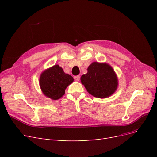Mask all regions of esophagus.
Segmentation results:
<instances>
[{
    "mask_svg": "<svg viewBox=\"0 0 157 157\" xmlns=\"http://www.w3.org/2000/svg\"><path fill=\"white\" fill-rule=\"evenodd\" d=\"M80 76L79 75H77V76H75L74 77V78H75V80H77V81H79V80H80Z\"/></svg>",
    "mask_w": 157,
    "mask_h": 157,
    "instance_id": "esophagus-1",
    "label": "esophagus"
}]
</instances>
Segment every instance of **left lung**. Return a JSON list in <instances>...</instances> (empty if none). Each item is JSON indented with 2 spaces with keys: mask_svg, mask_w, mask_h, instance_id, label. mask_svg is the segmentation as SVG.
Instances as JSON below:
<instances>
[{
  "mask_svg": "<svg viewBox=\"0 0 157 157\" xmlns=\"http://www.w3.org/2000/svg\"><path fill=\"white\" fill-rule=\"evenodd\" d=\"M80 80L88 92L98 98L111 96L118 87L115 71L106 63H92L88 67V73L82 75Z\"/></svg>",
  "mask_w": 157,
  "mask_h": 157,
  "instance_id": "left-lung-1",
  "label": "left lung"
}]
</instances>
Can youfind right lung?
<instances>
[{
    "mask_svg": "<svg viewBox=\"0 0 157 157\" xmlns=\"http://www.w3.org/2000/svg\"><path fill=\"white\" fill-rule=\"evenodd\" d=\"M73 81V77L65 73L58 65H55L41 73L39 84L45 96L57 100L63 96L66 88Z\"/></svg>",
    "mask_w": 157,
    "mask_h": 157,
    "instance_id": "add662e5",
    "label": "right lung"
}]
</instances>
